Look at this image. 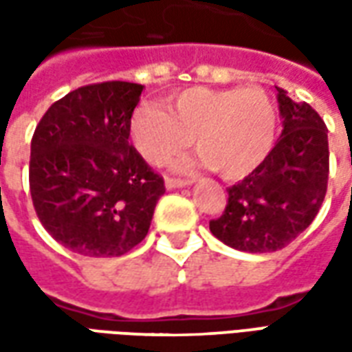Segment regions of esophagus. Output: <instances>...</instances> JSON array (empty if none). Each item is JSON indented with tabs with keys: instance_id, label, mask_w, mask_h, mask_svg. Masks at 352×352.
Segmentation results:
<instances>
[{
	"instance_id": "esophagus-1",
	"label": "esophagus",
	"mask_w": 352,
	"mask_h": 352,
	"mask_svg": "<svg viewBox=\"0 0 352 352\" xmlns=\"http://www.w3.org/2000/svg\"><path fill=\"white\" fill-rule=\"evenodd\" d=\"M188 181L184 179H175V177H166V188L168 190H173V188H183V186H188Z\"/></svg>"
}]
</instances>
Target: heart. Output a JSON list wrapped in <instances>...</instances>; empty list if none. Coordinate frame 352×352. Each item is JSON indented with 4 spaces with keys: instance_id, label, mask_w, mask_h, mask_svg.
<instances>
[{
    "instance_id": "1",
    "label": "heart",
    "mask_w": 352,
    "mask_h": 352,
    "mask_svg": "<svg viewBox=\"0 0 352 352\" xmlns=\"http://www.w3.org/2000/svg\"><path fill=\"white\" fill-rule=\"evenodd\" d=\"M279 116L260 87H192L169 96L166 111L139 105L130 138L153 166H164L194 139L199 162L224 181H241L267 160L277 139Z\"/></svg>"
}]
</instances>
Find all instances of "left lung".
Returning <instances> with one entry per match:
<instances>
[{
  "mask_svg": "<svg viewBox=\"0 0 352 352\" xmlns=\"http://www.w3.org/2000/svg\"><path fill=\"white\" fill-rule=\"evenodd\" d=\"M283 133L267 160L228 188V204L209 222L217 239L245 252L287 247L317 217L328 186V130L309 103L277 88Z\"/></svg>",
  "mask_w": 352,
  "mask_h": 352,
  "instance_id": "8db88e82",
  "label": "left lung"
}]
</instances>
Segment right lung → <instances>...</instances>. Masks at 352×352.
I'll list each match as a JSON object with an SVG mask.
<instances>
[{"instance_id": "add662e5", "label": "right lung", "mask_w": 352, "mask_h": 352, "mask_svg": "<svg viewBox=\"0 0 352 352\" xmlns=\"http://www.w3.org/2000/svg\"><path fill=\"white\" fill-rule=\"evenodd\" d=\"M143 85L96 82L54 101L32 138L35 213L65 249L122 256L145 239L164 179L130 145Z\"/></svg>"}]
</instances>
